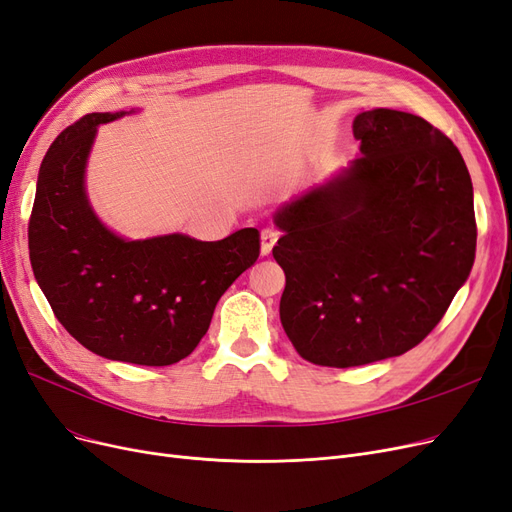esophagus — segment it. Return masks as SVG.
Wrapping results in <instances>:
<instances>
[{
	"label": "esophagus",
	"instance_id": "obj_1",
	"mask_svg": "<svg viewBox=\"0 0 512 512\" xmlns=\"http://www.w3.org/2000/svg\"><path fill=\"white\" fill-rule=\"evenodd\" d=\"M277 237H279V233L275 231V228H262V233H260V250H262L264 256L271 254Z\"/></svg>",
	"mask_w": 512,
	"mask_h": 512
}]
</instances>
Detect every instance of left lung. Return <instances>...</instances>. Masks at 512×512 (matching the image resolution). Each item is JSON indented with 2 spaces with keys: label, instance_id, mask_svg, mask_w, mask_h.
Returning a JSON list of instances; mask_svg holds the SVG:
<instances>
[{
  "label": "left lung",
  "instance_id": "left-lung-1",
  "mask_svg": "<svg viewBox=\"0 0 512 512\" xmlns=\"http://www.w3.org/2000/svg\"><path fill=\"white\" fill-rule=\"evenodd\" d=\"M354 135V165L275 214L281 326L298 356L332 368L424 341L477 250L470 173L443 131L379 108L356 116Z\"/></svg>",
  "mask_w": 512,
  "mask_h": 512
}]
</instances>
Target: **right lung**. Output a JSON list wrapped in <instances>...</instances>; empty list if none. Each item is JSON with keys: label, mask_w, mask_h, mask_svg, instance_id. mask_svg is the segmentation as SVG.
<instances>
[{"label": "right lung", "mask_w": 512, "mask_h": 512, "mask_svg": "<svg viewBox=\"0 0 512 512\" xmlns=\"http://www.w3.org/2000/svg\"><path fill=\"white\" fill-rule=\"evenodd\" d=\"M86 114L48 148L29 218V260L52 313L72 337L108 360L169 366L190 356L228 286L260 254L258 228L222 241L165 235L125 241L84 195L97 125Z\"/></svg>", "instance_id": "right-lung-1"}]
</instances>
